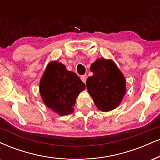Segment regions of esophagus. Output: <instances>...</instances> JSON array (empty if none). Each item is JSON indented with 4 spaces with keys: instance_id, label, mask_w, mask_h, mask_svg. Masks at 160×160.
<instances>
[{
    "instance_id": "esophagus-1",
    "label": "esophagus",
    "mask_w": 160,
    "mask_h": 160,
    "mask_svg": "<svg viewBox=\"0 0 160 160\" xmlns=\"http://www.w3.org/2000/svg\"><path fill=\"white\" fill-rule=\"evenodd\" d=\"M81 80L82 82H84V83H86V79H87V75L86 74H84V75H82L81 76Z\"/></svg>"
}]
</instances>
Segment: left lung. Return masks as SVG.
Segmentation results:
<instances>
[{
  "instance_id": "obj_1",
  "label": "left lung",
  "mask_w": 160,
  "mask_h": 160,
  "mask_svg": "<svg viewBox=\"0 0 160 160\" xmlns=\"http://www.w3.org/2000/svg\"><path fill=\"white\" fill-rule=\"evenodd\" d=\"M93 75L86 80L88 92L100 110L108 112L120 104L126 92L124 75L112 60L98 59L92 64Z\"/></svg>"
}]
</instances>
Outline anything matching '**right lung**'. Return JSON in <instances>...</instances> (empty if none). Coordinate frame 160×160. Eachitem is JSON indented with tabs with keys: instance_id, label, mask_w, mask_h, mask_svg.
Wrapping results in <instances>:
<instances>
[{
	"instance_id": "right-lung-1",
	"label": "right lung",
	"mask_w": 160,
	"mask_h": 160,
	"mask_svg": "<svg viewBox=\"0 0 160 160\" xmlns=\"http://www.w3.org/2000/svg\"><path fill=\"white\" fill-rule=\"evenodd\" d=\"M85 88L78 75L66 70L64 65L57 62L48 65L39 86L46 106L60 115L73 112L77 97Z\"/></svg>"
}]
</instances>
